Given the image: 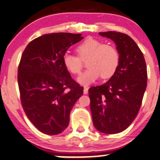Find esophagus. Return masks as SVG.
Wrapping results in <instances>:
<instances>
[{"label":"esophagus","mask_w":160,"mask_h":160,"mask_svg":"<svg viewBox=\"0 0 160 160\" xmlns=\"http://www.w3.org/2000/svg\"><path fill=\"white\" fill-rule=\"evenodd\" d=\"M83 93L84 94L88 93V88H87V87H84L83 88Z\"/></svg>","instance_id":"34e87169"}]
</instances>
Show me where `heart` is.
I'll list each match as a JSON object with an SVG mask.
<instances>
[{
	"instance_id": "1",
	"label": "heart",
	"mask_w": 160,
	"mask_h": 160,
	"mask_svg": "<svg viewBox=\"0 0 160 160\" xmlns=\"http://www.w3.org/2000/svg\"><path fill=\"white\" fill-rule=\"evenodd\" d=\"M77 55L67 52L63 56V64L72 74H79L83 62L87 61L88 69L80 75L77 81L82 85H89L101 76L102 79L112 77L120 63V54L116 47L111 44H103L92 37H88L76 48Z\"/></svg>"
}]
</instances>
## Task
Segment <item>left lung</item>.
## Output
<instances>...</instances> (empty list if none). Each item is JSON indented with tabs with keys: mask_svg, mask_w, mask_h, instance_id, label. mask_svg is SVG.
Masks as SVG:
<instances>
[{
	"mask_svg": "<svg viewBox=\"0 0 160 160\" xmlns=\"http://www.w3.org/2000/svg\"><path fill=\"white\" fill-rule=\"evenodd\" d=\"M99 34L116 44L120 63L108 82L89 89L92 122L100 132L117 134L128 128L138 115L147 88V65L129 36L114 31Z\"/></svg>",
	"mask_w": 160,
	"mask_h": 160,
	"instance_id": "obj_1",
	"label": "left lung"
}]
</instances>
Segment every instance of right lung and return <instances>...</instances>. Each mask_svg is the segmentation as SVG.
<instances>
[{
    "mask_svg": "<svg viewBox=\"0 0 160 160\" xmlns=\"http://www.w3.org/2000/svg\"><path fill=\"white\" fill-rule=\"evenodd\" d=\"M81 34L49 33L27 45L18 67L22 108L38 131L56 135L68 126L70 112L83 93L63 64V56Z\"/></svg>",
    "mask_w": 160,
    "mask_h": 160,
    "instance_id": "right-lung-1",
    "label": "right lung"
}]
</instances>
